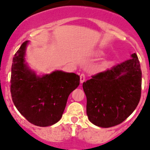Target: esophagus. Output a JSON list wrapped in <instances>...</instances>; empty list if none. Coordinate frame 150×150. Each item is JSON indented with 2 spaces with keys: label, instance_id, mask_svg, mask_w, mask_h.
I'll list each match as a JSON object with an SVG mask.
<instances>
[{
  "label": "esophagus",
  "instance_id": "34e87169",
  "mask_svg": "<svg viewBox=\"0 0 150 150\" xmlns=\"http://www.w3.org/2000/svg\"><path fill=\"white\" fill-rule=\"evenodd\" d=\"M85 80H86V76H85V74H82L80 75V83H83Z\"/></svg>",
  "mask_w": 150,
  "mask_h": 150
}]
</instances>
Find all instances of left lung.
Segmentation results:
<instances>
[{
	"label": "left lung",
	"instance_id": "left-lung-1",
	"mask_svg": "<svg viewBox=\"0 0 150 150\" xmlns=\"http://www.w3.org/2000/svg\"><path fill=\"white\" fill-rule=\"evenodd\" d=\"M131 58L83 83L87 116L96 126L117 125L136 109L140 99L142 72L137 55L133 53Z\"/></svg>",
	"mask_w": 150,
	"mask_h": 150
}]
</instances>
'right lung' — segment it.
Wrapping results in <instances>:
<instances>
[{
	"label": "right lung",
	"instance_id": "right-lung-1",
	"mask_svg": "<svg viewBox=\"0 0 150 150\" xmlns=\"http://www.w3.org/2000/svg\"><path fill=\"white\" fill-rule=\"evenodd\" d=\"M29 41L15 54L11 69L12 99L18 112L29 122L40 127L59 121L69 95L79 85V76L63 71L38 75L25 60Z\"/></svg>",
	"mask_w": 150,
	"mask_h": 150
}]
</instances>
